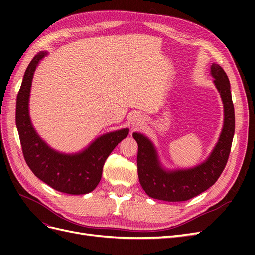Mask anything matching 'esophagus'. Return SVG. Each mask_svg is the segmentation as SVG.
Masks as SVG:
<instances>
[{
    "label": "esophagus",
    "mask_w": 255,
    "mask_h": 255,
    "mask_svg": "<svg viewBox=\"0 0 255 255\" xmlns=\"http://www.w3.org/2000/svg\"><path fill=\"white\" fill-rule=\"evenodd\" d=\"M142 122H143V119L140 118V117H138V118H136V119L134 120V126H135V127H139V126L142 125Z\"/></svg>",
    "instance_id": "esophagus-1"
}]
</instances>
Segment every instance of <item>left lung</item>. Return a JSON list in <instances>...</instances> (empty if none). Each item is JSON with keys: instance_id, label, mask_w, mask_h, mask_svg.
<instances>
[{"instance_id": "1", "label": "left lung", "mask_w": 255, "mask_h": 255, "mask_svg": "<svg viewBox=\"0 0 255 255\" xmlns=\"http://www.w3.org/2000/svg\"><path fill=\"white\" fill-rule=\"evenodd\" d=\"M211 72L223 102L225 123L218 143L203 164L186 170L166 171L159 164L152 142L141 134H133L138 144V177L146 195L153 199L168 202L187 201L214 185L228 163L235 130L230 81L225 70L217 64L212 65Z\"/></svg>"}]
</instances>
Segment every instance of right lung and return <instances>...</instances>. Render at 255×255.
<instances>
[{"label":"right lung","mask_w":255,"mask_h":255,"mask_svg":"<svg viewBox=\"0 0 255 255\" xmlns=\"http://www.w3.org/2000/svg\"><path fill=\"white\" fill-rule=\"evenodd\" d=\"M45 55L47 53L40 52L30 61L17 97L16 123L23 156L33 173L52 188L69 195L88 194L97 187L105 160L128 136V129L103 135L88 149L74 155L61 154L49 148L36 134L28 115L33 75L38 63Z\"/></svg>","instance_id":"add662e5"}]
</instances>
